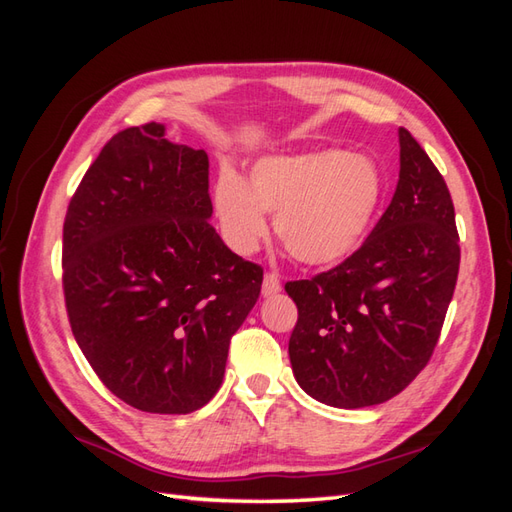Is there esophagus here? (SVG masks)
Listing matches in <instances>:
<instances>
[{"label":"esophagus","instance_id":"1","mask_svg":"<svg viewBox=\"0 0 512 512\" xmlns=\"http://www.w3.org/2000/svg\"><path fill=\"white\" fill-rule=\"evenodd\" d=\"M281 292V281H279V277L277 275H266L264 277V284H262V295L264 297H275V295H279Z\"/></svg>","mask_w":512,"mask_h":512}]
</instances>
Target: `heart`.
I'll return each mask as SVG.
<instances>
[{"mask_svg": "<svg viewBox=\"0 0 512 512\" xmlns=\"http://www.w3.org/2000/svg\"><path fill=\"white\" fill-rule=\"evenodd\" d=\"M385 193V173L374 158L330 147L259 158L246 184L222 173L213 187V213L237 255L255 253L270 213L297 264L332 268L361 248Z\"/></svg>", "mask_w": 512, "mask_h": 512, "instance_id": "1", "label": "heart"}]
</instances>
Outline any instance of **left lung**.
I'll return each mask as SVG.
<instances>
[{"label": "left lung", "instance_id": "8db88e82", "mask_svg": "<svg viewBox=\"0 0 512 512\" xmlns=\"http://www.w3.org/2000/svg\"><path fill=\"white\" fill-rule=\"evenodd\" d=\"M387 211L341 266L290 281L299 319L288 354L308 396L339 409L380 405L429 363L453 299L460 237L447 182L407 129Z\"/></svg>", "mask_w": 512, "mask_h": 512}]
</instances>
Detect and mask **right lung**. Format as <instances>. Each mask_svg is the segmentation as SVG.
<instances>
[{"instance_id": "1", "label": "right lung", "mask_w": 512, "mask_h": 512, "mask_svg": "<svg viewBox=\"0 0 512 512\" xmlns=\"http://www.w3.org/2000/svg\"><path fill=\"white\" fill-rule=\"evenodd\" d=\"M149 123L92 162L63 224L72 334L103 385L149 413H191L220 389L231 336L262 290L209 224V156Z\"/></svg>"}]
</instances>
